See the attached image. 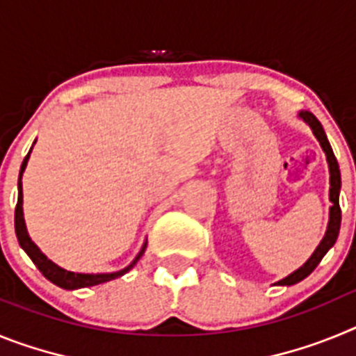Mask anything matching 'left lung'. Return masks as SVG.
Segmentation results:
<instances>
[{
  "instance_id": "left-lung-1",
  "label": "left lung",
  "mask_w": 356,
  "mask_h": 356,
  "mask_svg": "<svg viewBox=\"0 0 356 356\" xmlns=\"http://www.w3.org/2000/svg\"><path fill=\"white\" fill-rule=\"evenodd\" d=\"M298 118L301 121H305L310 127L312 134L316 135V139L319 140L321 147L325 151L326 162H328V171H330V201H332V207H330V219L328 226H326V234L323 237V241L319 242V246L316 248V251L312 253V257L300 267L296 269L294 273H291L289 276H285L284 280L276 282V285H294L301 280L307 278L310 273L317 267V264L323 260L326 253H328L330 248H333L335 241L339 237V229H341V207H339V194H341V169H339V163L335 155H333V149L328 143V137H326L325 130H323V124L317 121L316 115L308 110H300L298 112Z\"/></svg>"
}]
</instances>
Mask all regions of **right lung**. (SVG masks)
I'll return each mask as SVG.
<instances>
[{
    "label": "right lung",
    "mask_w": 356,
    "mask_h": 356,
    "mask_svg": "<svg viewBox=\"0 0 356 356\" xmlns=\"http://www.w3.org/2000/svg\"><path fill=\"white\" fill-rule=\"evenodd\" d=\"M35 143H37V140H35ZM35 143H33V144H35ZM31 149H33V146L30 147L28 155L24 156L23 163H21V171H19V180H17V205H15V235H17L19 246L23 248L24 253H26L28 257L31 259V262L35 264L37 269H39V271L42 273V275L46 276V278H48L51 284H55L56 287L65 289V291H76V289L94 287V285L106 284V282H110V280H115V278H119V276L127 275L131 267L139 262L140 257H143L144 251H146L147 238L144 241L143 248H140V251L137 253V257H135V259L131 260V262L128 264L124 269H121V271H114V273H96V275H94V273H72V271H67V269H64V267L56 266L55 262H51V260H49L48 257H46V254H44L42 251L39 250V246H37L35 242L31 241L30 235H28L26 222H24V213H23V172H24V169H26V165H28V160H30Z\"/></svg>",
    "instance_id": "add662e5"
}]
</instances>
